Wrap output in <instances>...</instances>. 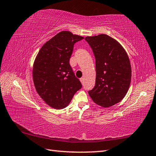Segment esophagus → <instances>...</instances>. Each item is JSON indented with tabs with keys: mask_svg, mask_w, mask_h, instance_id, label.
Wrapping results in <instances>:
<instances>
[{
	"mask_svg": "<svg viewBox=\"0 0 156 156\" xmlns=\"http://www.w3.org/2000/svg\"><path fill=\"white\" fill-rule=\"evenodd\" d=\"M80 82H81V83L82 84H84V79L83 78H81L80 79Z\"/></svg>",
	"mask_w": 156,
	"mask_h": 156,
	"instance_id": "esophagus-1",
	"label": "esophagus"
}]
</instances>
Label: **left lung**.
I'll use <instances>...</instances> for the list:
<instances>
[{
  "label": "left lung",
  "mask_w": 156,
  "mask_h": 156,
  "mask_svg": "<svg viewBox=\"0 0 156 156\" xmlns=\"http://www.w3.org/2000/svg\"><path fill=\"white\" fill-rule=\"evenodd\" d=\"M96 59V81L88 94L96 104L109 107L127 94L131 67L127 52L119 43L105 34L85 37Z\"/></svg>",
  "instance_id": "1"
}]
</instances>
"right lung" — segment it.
I'll return each instance as SVG.
<instances>
[{"mask_svg":"<svg viewBox=\"0 0 156 156\" xmlns=\"http://www.w3.org/2000/svg\"><path fill=\"white\" fill-rule=\"evenodd\" d=\"M84 37L70 31L59 32L42 46L33 68L34 83L40 97L51 107L62 109L82 88L69 65L75 43Z\"/></svg>","mask_w":156,"mask_h":156,"instance_id":"right-lung-1","label":"right lung"}]
</instances>
